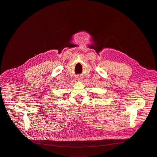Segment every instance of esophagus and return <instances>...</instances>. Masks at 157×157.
Wrapping results in <instances>:
<instances>
[{"instance_id":"esophagus-1","label":"esophagus","mask_w":157,"mask_h":157,"mask_svg":"<svg viewBox=\"0 0 157 157\" xmlns=\"http://www.w3.org/2000/svg\"><path fill=\"white\" fill-rule=\"evenodd\" d=\"M77 79H81V78H79V77H77Z\"/></svg>"}]
</instances>
